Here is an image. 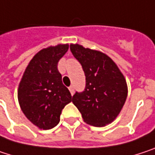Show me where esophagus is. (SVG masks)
Here are the masks:
<instances>
[{
  "label": "esophagus",
  "instance_id": "1",
  "mask_svg": "<svg viewBox=\"0 0 155 155\" xmlns=\"http://www.w3.org/2000/svg\"><path fill=\"white\" fill-rule=\"evenodd\" d=\"M68 90H69V92H70V94H71L73 95V94H74V92H75V89H74V87H72V86H71V87H68Z\"/></svg>",
  "mask_w": 155,
  "mask_h": 155
}]
</instances>
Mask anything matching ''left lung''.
<instances>
[{"instance_id": "obj_1", "label": "left lung", "mask_w": 155, "mask_h": 155, "mask_svg": "<svg viewBox=\"0 0 155 155\" xmlns=\"http://www.w3.org/2000/svg\"><path fill=\"white\" fill-rule=\"evenodd\" d=\"M86 76V88L72 97L85 122L104 127L112 122L126 102L127 87L123 74L106 54L79 45H70Z\"/></svg>"}]
</instances>
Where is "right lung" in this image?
<instances>
[{
  "instance_id": "1",
  "label": "right lung",
  "mask_w": 155,
  "mask_h": 155,
  "mask_svg": "<svg viewBox=\"0 0 155 155\" xmlns=\"http://www.w3.org/2000/svg\"><path fill=\"white\" fill-rule=\"evenodd\" d=\"M68 45L50 46L38 51L26 68L18 90L23 113L41 129L58 125L62 109L71 102V94L62 84L58 70L60 59Z\"/></svg>"
}]
</instances>
